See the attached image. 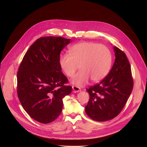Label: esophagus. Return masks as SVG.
<instances>
[{
	"instance_id": "34e87169",
	"label": "esophagus",
	"mask_w": 147,
	"mask_h": 147,
	"mask_svg": "<svg viewBox=\"0 0 147 147\" xmlns=\"http://www.w3.org/2000/svg\"><path fill=\"white\" fill-rule=\"evenodd\" d=\"M72 88L74 90V92H75V93H77V92H79L80 90V88L78 86H72Z\"/></svg>"
}]
</instances>
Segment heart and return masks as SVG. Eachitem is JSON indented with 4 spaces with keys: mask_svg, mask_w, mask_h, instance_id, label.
I'll return each mask as SVG.
<instances>
[{
    "mask_svg": "<svg viewBox=\"0 0 147 147\" xmlns=\"http://www.w3.org/2000/svg\"><path fill=\"white\" fill-rule=\"evenodd\" d=\"M69 53L61 55L59 64L68 77H72L78 67L80 70L71 79V83L82 86L91 79L98 82L109 73L112 63L111 51L107 46L92 42L76 43L69 49Z\"/></svg>",
    "mask_w": 147,
    "mask_h": 147,
    "instance_id": "1",
    "label": "heart"
}]
</instances>
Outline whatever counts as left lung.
<instances>
[{
	"label": "left lung",
	"mask_w": 147,
	"mask_h": 147,
	"mask_svg": "<svg viewBox=\"0 0 147 147\" xmlns=\"http://www.w3.org/2000/svg\"><path fill=\"white\" fill-rule=\"evenodd\" d=\"M115 61L111 71L99 83L86 90L90 96L85 107L88 116L97 121L111 120L125 105L134 87L131 68L126 54L114 46Z\"/></svg>",
	"instance_id": "left-lung-1"
}]
</instances>
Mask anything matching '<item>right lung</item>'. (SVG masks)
Wrapping results in <instances>:
<instances>
[{
	"label": "right lung",
	"mask_w": 147,
	"mask_h": 147,
	"mask_svg": "<svg viewBox=\"0 0 147 147\" xmlns=\"http://www.w3.org/2000/svg\"><path fill=\"white\" fill-rule=\"evenodd\" d=\"M71 42L62 37H40L26 53L17 73V94L23 109L44 124L55 120L63 107V99L72 87L59 64L60 52Z\"/></svg>",
	"instance_id": "right-lung-1"
}]
</instances>
